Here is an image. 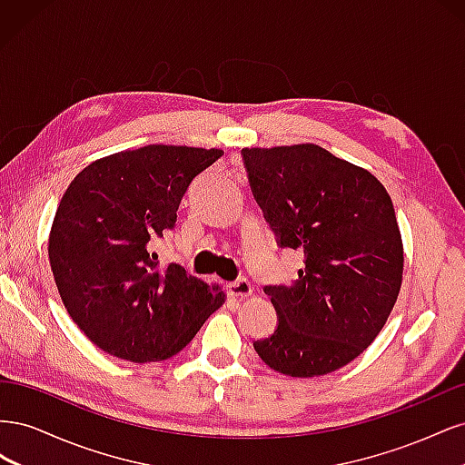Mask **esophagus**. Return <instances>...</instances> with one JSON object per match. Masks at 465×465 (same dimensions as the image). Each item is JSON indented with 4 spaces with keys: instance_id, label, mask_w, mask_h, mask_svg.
<instances>
[{
    "instance_id": "obj_1",
    "label": "esophagus",
    "mask_w": 465,
    "mask_h": 465,
    "mask_svg": "<svg viewBox=\"0 0 465 465\" xmlns=\"http://www.w3.org/2000/svg\"><path fill=\"white\" fill-rule=\"evenodd\" d=\"M252 283L248 279H238V281H232V283H229V287H227V292H229V297H232V299H242V297H250L252 294Z\"/></svg>"
}]
</instances>
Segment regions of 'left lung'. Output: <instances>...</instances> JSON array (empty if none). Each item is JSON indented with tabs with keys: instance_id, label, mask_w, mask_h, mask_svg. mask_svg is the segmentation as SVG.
Masks as SVG:
<instances>
[{
	"instance_id": "8db88e82",
	"label": "left lung",
	"mask_w": 465,
	"mask_h": 465,
	"mask_svg": "<svg viewBox=\"0 0 465 465\" xmlns=\"http://www.w3.org/2000/svg\"><path fill=\"white\" fill-rule=\"evenodd\" d=\"M244 164L279 244L304 252L292 287H265L279 316L254 349L294 378L357 359L398 301L403 242L390 193L367 168L314 143L244 147Z\"/></svg>"
}]
</instances>
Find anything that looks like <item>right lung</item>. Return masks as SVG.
<instances>
[{"label": "right lung", "mask_w": 465, "mask_h": 465, "mask_svg": "<svg viewBox=\"0 0 465 465\" xmlns=\"http://www.w3.org/2000/svg\"><path fill=\"white\" fill-rule=\"evenodd\" d=\"M221 149L153 143L87 164L55 209L48 258L67 314L104 353L157 362L223 306L219 283L157 267L151 238L173 229L190 182Z\"/></svg>", "instance_id": "1"}]
</instances>
